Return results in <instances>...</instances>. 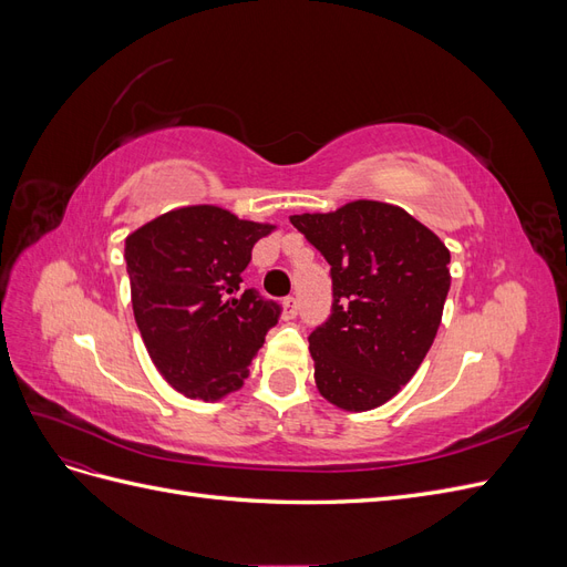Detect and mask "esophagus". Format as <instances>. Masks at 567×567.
I'll list each match as a JSON object with an SVG mask.
<instances>
[{
	"instance_id": "1",
	"label": "esophagus",
	"mask_w": 567,
	"mask_h": 567,
	"mask_svg": "<svg viewBox=\"0 0 567 567\" xmlns=\"http://www.w3.org/2000/svg\"><path fill=\"white\" fill-rule=\"evenodd\" d=\"M298 310H300V307H298V300L293 296L284 300V319H296Z\"/></svg>"
}]
</instances>
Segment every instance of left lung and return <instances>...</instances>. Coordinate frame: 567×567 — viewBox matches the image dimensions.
Here are the masks:
<instances>
[{"label": "left lung", "mask_w": 567, "mask_h": 567, "mask_svg": "<svg viewBox=\"0 0 567 567\" xmlns=\"http://www.w3.org/2000/svg\"><path fill=\"white\" fill-rule=\"evenodd\" d=\"M331 265V317L310 333L321 398L346 411L385 404L431 350L450 293V250L398 205L352 200L290 217Z\"/></svg>", "instance_id": "obj_1"}]
</instances>
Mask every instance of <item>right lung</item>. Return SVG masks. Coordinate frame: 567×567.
Masks as SVG:
<instances>
[{"label":"right lung","mask_w":567,"mask_h":567,"mask_svg":"<svg viewBox=\"0 0 567 567\" xmlns=\"http://www.w3.org/2000/svg\"><path fill=\"white\" fill-rule=\"evenodd\" d=\"M274 225L217 205L169 210L125 238L132 310L151 362L177 392L217 402L244 385L281 307L244 286Z\"/></svg>","instance_id":"1"}]
</instances>
